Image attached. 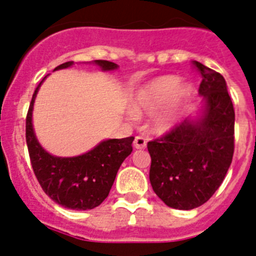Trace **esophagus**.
<instances>
[{
    "mask_svg": "<svg viewBox=\"0 0 256 256\" xmlns=\"http://www.w3.org/2000/svg\"><path fill=\"white\" fill-rule=\"evenodd\" d=\"M146 144H148V140L144 138V137H142V136H136L134 141H133V146H134L136 148H138V150L146 148Z\"/></svg>",
    "mask_w": 256,
    "mask_h": 256,
    "instance_id": "obj_1",
    "label": "esophagus"
}]
</instances>
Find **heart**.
Returning <instances> with one entry per match:
<instances>
[{
	"label": "heart",
	"mask_w": 256,
	"mask_h": 256,
	"mask_svg": "<svg viewBox=\"0 0 256 256\" xmlns=\"http://www.w3.org/2000/svg\"><path fill=\"white\" fill-rule=\"evenodd\" d=\"M190 94L191 87L187 83H180L177 76H159L137 92L132 102L133 110L136 112H152L156 110L151 116V126L156 132H165L176 124L178 110Z\"/></svg>",
	"instance_id": "obj_1"
}]
</instances>
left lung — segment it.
<instances>
[{
  "mask_svg": "<svg viewBox=\"0 0 256 256\" xmlns=\"http://www.w3.org/2000/svg\"><path fill=\"white\" fill-rule=\"evenodd\" d=\"M202 116L186 119L148 144L150 182L164 204L191 210L205 204L219 188L234 151V108L223 76L198 61Z\"/></svg>",
  "mask_w": 256,
  "mask_h": 256,
  "instance_id": "8db88e82",
  "label": "left lung"
}]
</instances>
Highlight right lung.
<instances>
[{"instance_id":"add662e5","label":"right lung","mask_w":256,"mask_h":256,"mask_svg":"<svg viewBox=\"0 0 256 256\" xmlns=\"http://www.w3.org/2000/svg\"><path fill=\"white\" fill-rule=\"evenodd\" d=\"M94 62L104 70L118 68L116 64L108 60ZM70 65H73V61L58 65L55 70ZM42 82L33 94L26 120V140L36 178L46 195L61 206L74 210L94 209L108 198L122 162L132 152L134 137L106 140L94 150L76 158L50 155L38 144L32 126L33 102Z\"/></svg>"}]
</instances>
